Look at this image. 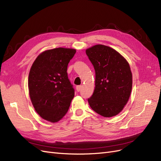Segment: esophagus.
<instances>
[{
  "label": "esophagus",
  "instance_id": "1",
  "mask_svg": "<svg viewBox=\"0 0 161 161\" xmlns=\"http://www.w3.org/2000/svg\"><path fill=\"white\" fill-rule=\"evenodd\" d=\"M76 91H78V92H79L82 89V85H79V86H76Z\"/></svg>",
  "mask_w": 161,
  "mask_h": 161
}]
</instances>
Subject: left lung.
<instances>
[{"mask_svg":"<svg viewBox=\"0 0 161 161\" xmlns=\"http://www.w3.org/2000/svg\"><path fill=\"white\" fill-rule=\"evenodd\" d=\"M86 53L95 71V87L89 104L105 118L115 116L127 104L132 88L129 63L118 52L105 45L87 48Z\"/></svg>","mask_w":161,"mask_h":161,"instance_id":"left-lung-1","label":"left lung"}]
</instances>
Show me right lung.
<instances>
[{
    "mask_svg": "<svg viewBox=\"0 0 161 161\" xmlns=\"http://www.w3.org/2000/svg\"><path fill=\"white\" fill-rule=\"evenodd\" d=\"M76 52L66 47L47 50L33 63L28 77L29 94L34 109L43 119L58 122L69 109L75 91L66 71Z\"/></svg>",
    "mask_w": 161,
    "mask_h": 161,
    "instance_id": "add662e5",
    "label": "right lung"
}]
</instances>
